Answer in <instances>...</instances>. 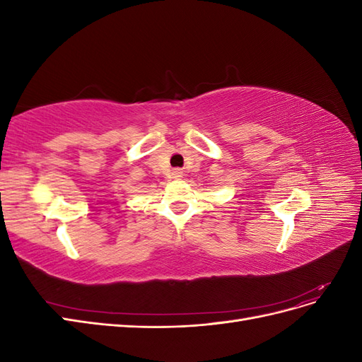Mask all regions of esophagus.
Listing matches in <instances>:
<instances>
[{
	"label": "esophagus",
	"mask_w": 362,
	"mask_h": 362,
	"mask_svg": "<svg viewBox=\"0 0 362 362\" xmlns=\"http://www.w3.org/2000/svg\"><path fill=\"white\" fill-rule=\"evenodd\" d=\"M175 177H178V178H180V177H181V173H180V172H177V173H175Z\"/></svg>",
	"instance_id": "1"
}]
</instances>
